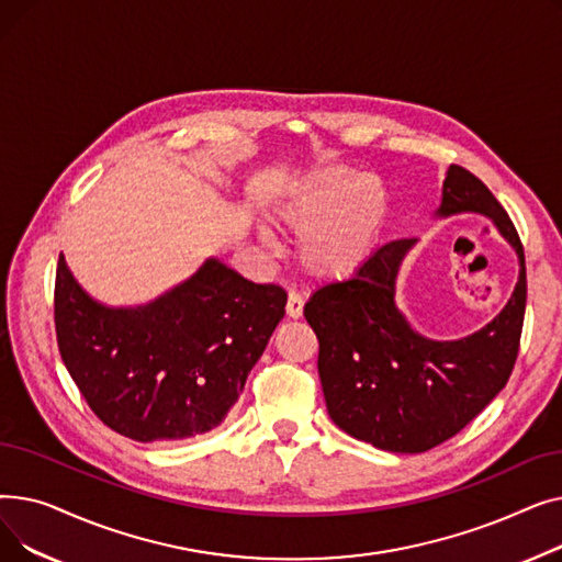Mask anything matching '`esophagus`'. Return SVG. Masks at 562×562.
I'll return each instance as SVG.
<instances>
[{
  "instance_id": "obj_1",
  "label": "esophagus",
  "mask_w": 562,
  "mask_h": 562,
  "mask_svg": "<svg viewBox=\"0 0 562 562\" xmlns=\"http://www.w3.org/2000/svg\"><path fill=\"white\" fill-rule=\"evenodd\" d=\"M303 307H305V301L299 291H289V299H286V314L291 318H301L303 316Z\"/></svg>"
}]
</instances>
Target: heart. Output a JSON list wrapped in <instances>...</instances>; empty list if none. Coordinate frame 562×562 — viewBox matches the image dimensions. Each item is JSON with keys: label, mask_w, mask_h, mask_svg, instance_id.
<instances>
[{"label": "heart", "mask_w": 562, "mask_h": 562, "mask_svg": "<svg viewBox=\"0 0 562 562\" xmlns=\"http://www.w3.org/2000/svg\"><path fill=\"white\" fill-rule=\"evenodd\" d=\"M385 214V182L346 166L307 172L271 206V221L299 234L301 263L321 280H339L360 269Z\"/></svg>", "instance_id": "obj_1"}]
</instances>
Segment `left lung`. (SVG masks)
<instances>
[{"mask_svg": "<svg viewBox=\"0 0 562 562\" xmlns=\"http://www.w3.org/2000/svg\"><path fill=\"white\" fill-rule=\"evenodd\" d=\"M456 214L492 218L519 257L510 301L479 333L435 341L396 307V276L417 239L380 246L356 276L316 289L305 305L330 419L382 451L424 453L451 439L506 387L517 360L526 310L519 234L479 177L453 164L435 216Z\"/></svg>", "mask_w": 562, "mask_h": 562, "instance_id": "obj_1", "label": "left lung"}]
</instances>
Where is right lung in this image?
<instances>
[{"mask_svg":"<svg viewBox=\"0 0 562 562\" xmlns=\"http://www.w3.org/2000/svg\"><path fill=\"white\" fill-rule=\"evenodd\" d=\"M284 305L282 286L255 284L214 257L140 307H106L79 286L64 255L56 266L54 323L64 364L102 424L136 441L216 428Z\"/></svg>","mask_w":562,"mask_h":562,"instance_id":"1","label":"right lung"}]
</instances>
